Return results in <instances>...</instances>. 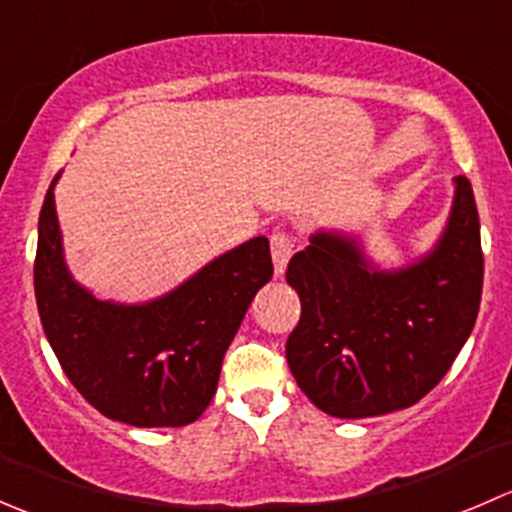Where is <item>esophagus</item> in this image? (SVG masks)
Listing matches in <instances>:
<instances>
[{
    "label": "esophagus",
    "mask_w": 512,
    "mask_h": 512,
    "mask_svg": "<svg viewBox=\"0 0 512 512\" xmlns=\"http://www.w3.org/2000/svg\"><path fill=\"white\" fill-rule=\"evenodd\" d=\"M270 247H272V260H275V272L277 275H285V267L292 257V235L285 230H275L270 235Z\"/></svg>",
    "instance_id": "1"
}]
</instances>
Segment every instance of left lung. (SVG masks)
<instances>
[{
	"mask_svg": "<svg viewBox=\"0 0 512 512\" xmlns=\"http://www.w3.org/2000/svg\"><path fill=\"white\" fill-rule=\"evenodd\" d=\"M285 277L302 302L287 364L309 401L339 418L414 406L446 376L478 317L483 250L471 180L458 175L446 235L409 270H369L354 242L319 232Z\"/></svg>",
	"mask_w": 512,
	"mask_h": 512,
	"instance_id": "obj_1",
	"label": "left lung"
}]
</instances>
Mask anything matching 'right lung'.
I'll return each mask as SVG.
<instances>
[{
    "label": "right lung",
    "instance_id": "1",
    "mask_svg": "<svg viewBox=\"0 0 512 512\" xmlns=\"http://www.w3.org/2000/svg\"><path fill=\"white\" fill-rule=\"evenodd\" d=\"M51 188L39 213L34 292L61 369L113 421L188 426L208 409L227 347L275 272L270 240L235 247L168 297L118 307L98 302L66 272Z\"/></svg>",
    "mask_w": 512,
    "mask_h": 512
}]
</instances>
